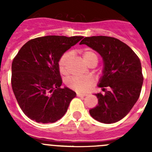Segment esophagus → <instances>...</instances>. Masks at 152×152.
I'll use <instances>...</instances> for the list:
<instances>
[{"mask_svg":"<svg viewBox=\"0 0 152 152\" xmlns=\"http://www.w3.org/2000/svg\"><path fill=\"white\" fill-rule=\"evenodd\" d=\"M77 96H79V97H84V96H87V94H79V93H77Z\"/></svg>","mask_w":152,"mask_h":152,"instance_id":"obj_1","label":"esophagus"}]
</instances>
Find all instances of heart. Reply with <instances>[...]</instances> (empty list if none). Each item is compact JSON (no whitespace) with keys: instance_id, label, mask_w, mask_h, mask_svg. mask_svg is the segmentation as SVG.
<instances>
[{"instance_id":"b5f03b06","label":"heart","mask_w":152,"mask_h":152,"mask_svg":"<svg viewBox=\"0 0 152 152\" xmlns=\"http://www.w3.org/2000/svg\"><path fill=\"white\" fill-rule=\"evenodd\" d=\"M72 52H65L61 55L58 61V70L61 74H65L67 71V65L72 58ZM83 58L86 63L90 64L95 63L97 64L98 56L96 52L93 49L86 48L82 52ZM66 85L71 89L80 93L87 92L90 88L92 87L94 84V80L91 77H71L66 80Z\"/></svg>"}]
</instances>
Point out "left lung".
<instances>
[{
    "mask_svg": "<svg viewBox=\"0 0 152 152\" xmlns=\"http://www.w3.org/2000/svg\"><path fill=\"white\" fill-rule=\"evenodd\" d=\"M80 44L96 51L104 62L98 84L104 94H96L98 105L90 110V114L100 123H116L129 113L140 96L143 84L140 59L129 45L113 37H85Z\"/></svg>",
    "mask_w": 152,
    "mask_h": 152,
    "instance_id": "1",
    "label": "left lung"
}]
</instances>
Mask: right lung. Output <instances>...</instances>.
<instances>
[{"mask_svg":"<svg viewBox=\"0 0 152 152\" xmlns=\"http://www.w3.org/2000/svg\"><path fill=\"white\" fill-rule=\"evenodd\" d=\"M83 36H46L29 40L12 62L11 85L23 112L32 120L55 123L64 116L76 93L62 84L58 61Z\"/></svg>","mask_w":152,"mask_h":152,"instance_id":"obj_1","label":"right lung"}]
</instances>
